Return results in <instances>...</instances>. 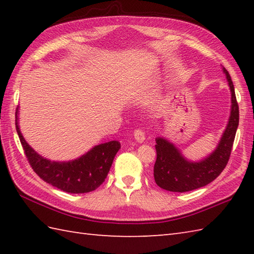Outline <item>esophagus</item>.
Here are the masks:
<instances>
[{"label": "esophagus", "instance_id": "obj_1", "mask_svg": "<svg viewBox=\"0 0 254 254\" xmlns=\"http://www.w3.org/2000/svg\"><path fill=\"white\" fill-rule=\"evenodd\" d=\"M134 138L136 139L138 143H143L145 141V134L142 130H135L134 131Z\"/></svg>", "mask_w": 254, "mask_h": 254}]
</instances>
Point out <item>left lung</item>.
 Returning <instances> with one entry per match:
<instances>
[{"instance_id": "8db88e82", "label": "left lung", "mask_w": 254, "mask_h": 254, "mask_svg": "<svg viewBox=\"0 0 254 254\" xmlns=\"http://www.w3.org/2000/svg\"><path fill=\"white\" fill-rule=\"evenodd\" d=\"M223 72L230 88L231 109L227 127L212 154L199 161H190L168 139L156 138L157 158L154 166V178L156 185L164 190L182 193L202 188L216 179L227 165L239 124V107L230 75L225 67Z\"/></svg>"}]
</instances>
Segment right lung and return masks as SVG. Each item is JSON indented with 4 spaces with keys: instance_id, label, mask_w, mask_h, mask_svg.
Returning a JSON list of instances; mask_svg holds the SVG:
<instances>
[{
    "instance_id": "add662e5",
    "label": "right lung",
    "mask_w": 254,
    "mask_h": 254,
    "mask_svg": "<svg viewBox=\"0 0 254 254\" xmlns=\"http://www.w3.org/2000/svg\"><path fill=\"white\" fill-rule=\"evenodd\" d=\"M16 131L32 169L42 180L67 193H87L102 185L108 176L120 142L110 141L96 145L80 157L69 161H52L42 157L25 141L18 126L16 110Z\"/></svg>"
}]
</instances>
